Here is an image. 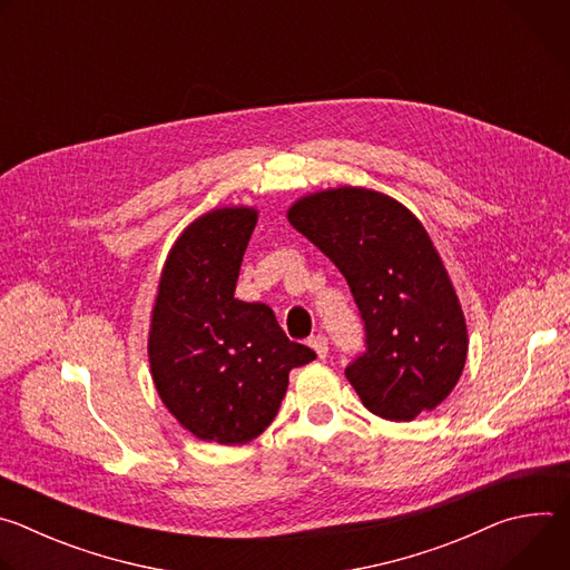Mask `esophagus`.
<instances>
[{
    "label": "esophagus",
    "instance_id": "obj_1",
    "mask_svg": "<svg viewBox=\"0 0 570 570\" xmlns=\"http://www.w3.org/2000/svg\"><path fill=\"white\" fill-rule=\"evenodd\" d=\"M308 347L317 354V358H327V354H330V341H327V336H322V334L311 336Z\"/></svg>",
    "mask_w": 570,
    "mask_h": 570
}]
</instances>
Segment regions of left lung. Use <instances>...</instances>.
<instances>
[{
    "mask_svg": "<svg viewBox=\"0 0 570 570\" xmlns=\"http://www.w3.org/2000/svg\"><path fill=\"white\" fill-rule=\"evenodd\" d=\"M288 220L350 284L365 352L345 376L365 409L390 422L433 411L455 387L469 345L458 295L422 223L361 187L306 196Z\"/></svg>",
    "mask_w": 570,
    "mask_h": 570,
    "instance_id": "1",
    "label": "left lung"
}]
</instances>
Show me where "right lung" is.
Instances as JSON below:
<instances>
[{"instance_id":"obj_1","label":"right lung","mask_w":570,"mask_h":570,"mask_svg":"<svg viewBox=\"0 0 570 570\" xmlns=\"http://www.w3.org/2000/svg\"><path fill=\"white\" fill-rule=\"evenodd\" d=\"M257 225L250 207L194 220L159 277L148 361L169 413L196 438L246 444L275 420L288 372L315 358L288 341L271 306L234 297Z\"/></svg>"}]
</instances>
